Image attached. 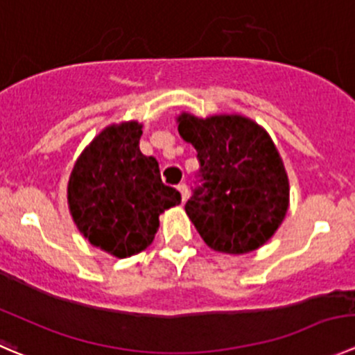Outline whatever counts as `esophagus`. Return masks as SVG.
Returning a JSON list of instances; mask_svg holds the SVG:
<instances>
[{"instance_id":"esophagus-1","label":"esophagus","mask_w":355,"mask_h":355,"mask_svg":"<svg viewBox=\"0 0 355 355\" xmlns=\"http://www.w3.org/2000/svg\"><path fill=\"white\" fill-rule=\"evenodd\" d=\"M178 189H179V193H181V200L182 202H186L189 196V189H188V186H186V182H179Z\"/></svg>"}]
</instances>
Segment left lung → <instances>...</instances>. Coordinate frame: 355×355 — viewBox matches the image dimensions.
<instances>
[{
	"instance_id": "8db88e82",
	"label": "left lung",
	"mask_w": 355,
	"mask_h": 355,
	"mask_svg": "<svg viewBox=\"0 0 355 355\" xmlns=\"http://www.w3.org/2000/svg\"><path fill=\"white\" fill-rule=\"evenodd\" d=\"M178 131L200 169L184 210L210 248L247 254L275 234L288 210V178L268 132L240 115L182 114Z\"/></svg>"
}]
</instances>
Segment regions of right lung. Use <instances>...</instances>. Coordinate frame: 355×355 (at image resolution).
I'll list each match as a JSON object with an SVG mask.
<instances>
[{"label": "right lung", "instance_id": "obj_1", "mask_svg": "<svg viewBox=\"0 0 355 355\" xmlns=\"http://www.w3.org/2000/svg\"><path fill=\"white\" fill-rule=\"evenodd\" d=\"M141 125L124 122L101 131L77 160L69 181L73 223L91 245L131 257L159 230V216L181 202L164 184L155 157L139 152Z\"/></svg>", "mask_w": 355, "mask_h": 355}]
</instances>
